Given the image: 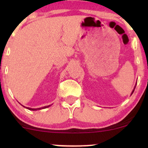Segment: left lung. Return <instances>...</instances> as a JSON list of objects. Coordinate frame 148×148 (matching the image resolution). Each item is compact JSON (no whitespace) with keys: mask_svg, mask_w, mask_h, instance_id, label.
I'll return each instance as SVG.
<instances>
[{"mask_svg":"<svg viewBox=\"0 0 148 148\" xmlns=\"http://www.w3.org/2000/svg\"><path fill=\"white\" fill-rule=\"evenodd\" d=\"M136 86H135V87H134V90H133V91L132 92V94H131V95H132V94H133V92H134V90H135V88H136Z\"/></svg>","mask_w":148,"mask_h":148,"instance_id":"left-lung-1","label":"left lung"}]
</instances>
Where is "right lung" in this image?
I'll use <instances>...</instances> for the list:
<instances>
[{
	"label": "right lung",
	"instance_id": "right-lung-1",
	"mask_svg": "<svg viewBox=\"0 0 148 148\" xmlns=\"http://www.w3.org/2000/svg\"><path fill=\"white\" fill-rule=\"evenodd\" d=\"M21 106H23V105H21ZM51 105H49V106H44V107H42V108H29V107H25V108H27V109L28 110H30V111H37V110H41V109H43V108H48V107L50 106ZM23 107H25L24 106H23Z\"/></svg>",
	"mask_w": 148,
	"mask_h": 148
}]
</instances>
